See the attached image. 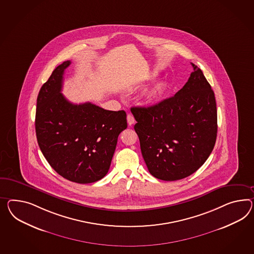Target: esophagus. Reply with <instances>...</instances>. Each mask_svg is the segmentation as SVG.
Listing matches in <instances>:
<instances>
[{
    "instance_id": "obj_1",
    "label": "esophagus",
    "mask_w": 254,
    "mask_h": 254,
    "mask_svg": "<svg viewBox=\"0 0 254 254\" xmlns=\"http://www.w3.org/2000/svg\"><path fill=\"white\" fill-rule=\"evenodd\" d=\"M127 123H128L129 126H131L132 124L135 123V120H134V118H133L131 114H128L127 115Z\"/></svg>"
}]
</instances>
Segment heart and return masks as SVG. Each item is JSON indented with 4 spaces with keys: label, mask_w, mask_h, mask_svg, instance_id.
Returning <instances> with one entry per match:
<instances>
[{
    "label": "heart",
    "mask_w": 254,
    "mask_h": 254,
    "mask_svg": "<svg viewBox=\"0 0 254 254\" xmlns=\"http://www.w3.org/2000/svg\"><path fill=\"white\" fill-rule=\"evenodd\" d=\"M161 89H162V85H157L156 88L154 89V91H153V93L151 94V98H156V96H157V95L159 94V92L161 91Z\"/></svg>",
    "instance_id": "obj_1"
}]
</instances>
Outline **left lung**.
I'll list each match as a JSON object with an SVG mask.
<instances>
[{"label": "left lung", "mask_w": 254, "mask_h": 254, "mask_svg": "<svg viewBox=\"0 0 254 254\" xmlns=\"http://www.w3.org/2000/svg\"><path fill=\"white\" fill-rule=\"evenodd\" d=\"M191 65L193 72L175 96L151 107L130 109L144 162L158 180L173 182L191 175L215 146V93L202 70Z\"/></svg>", "instance_id": "1"}]
</instances>
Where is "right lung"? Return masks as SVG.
<instances>
[{
	"label": "right lung",
	"mask_w": 254,
	"mask_h": 254,
	"mask_svg": "<svg viewBox=\"0 0 254 254\" xmlns=\"http://www.w3.org/2000/svg\"><path fill=\"white\" fill-rule=\"evenodd\" d=\"M70 64L66 61L56 67L39 90L37 140L59 175L70 182L92 183L104 178L110 169L118 136L127 128L126 112L68 101L61 91L64 70Z\"/></svg>",
	"instance_id": "right-lung-1"
}]
</instances>
